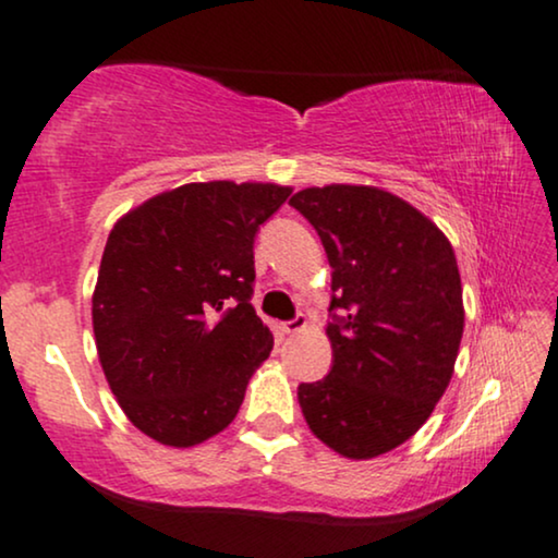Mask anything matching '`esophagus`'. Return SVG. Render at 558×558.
Instances as JSON below:
<instances>
[{
  "label": "esophagus",
  "mask_w": 558,
  "mask_h": 558,
  "mask_svg": "<svg viewBox=\"0 0 558 558\" xmlns=\"http://www.w3.org/2000/svg\"><path fill=\"white\" fill-rule=\"evenodd\" d=\"M306 327H308L306 316L299 314V316H293L291 322H286V324H283V331H286V335H299V331H303Z\"/></svg>",
  "instance_id": "obj_1"
}]
</instances>
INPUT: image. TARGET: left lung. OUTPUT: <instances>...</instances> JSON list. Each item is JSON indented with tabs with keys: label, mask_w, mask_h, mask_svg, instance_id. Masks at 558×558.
<instances>
[{
	"label": "left lung",
	"mask_w": 558,
	"mask_h": 558,
	"mask_svg": "<svg viewBox=\"0 0 558 558\" xmlns=\"http://www.w3.org/2000/svg\"><path fill=\"white\" fill-rule=\"evenodd\" d=\"M291 206L331 267V371L299 386L301 412L344 458L389 453L425 425L453 376L463 335L453 246L378 187H306Z\"/></svg>",
	"instance_id": "obj_1"
}]
</instances>
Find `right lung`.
Returning <instances> with one entry per match:
<instances>
[{
	"mask_svg": "<svg viewBox=\"0 0 558 558\" xmlns=\"http://www.w3.org/2000/svg\"><path fill=\"white\" fill-rule=\"evenodd\" d=\"M291 195L190 182L133 208L105 244L92 327L118 404L161 446L229 427L272 335L252 308L255 236Z\"/></svg>",
	"mask_w": 558,
	"mask_h": 558,
	"instance_id": "1",
	"label": "right lung"
}]
</instances>
